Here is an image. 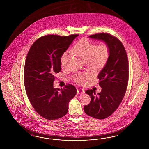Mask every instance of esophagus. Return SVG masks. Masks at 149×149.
Returning <instances> with one entry per match:
<instances>
[{"instance_id": "obj_1", "label": "esophagus", "mask_w": 149, "mask_h": 149, "mask_svg": "<svg viewBox=\"0 0 149 149\" xmlns=\"http://www.w3.org/2000/svg\"><path fill=\"white\" fill-rule=\"evenodd\" d=\"M85 93L84 91L81 89V88H78L77 89V93L78 94H84Z\"/></svg>"}]
</instances>
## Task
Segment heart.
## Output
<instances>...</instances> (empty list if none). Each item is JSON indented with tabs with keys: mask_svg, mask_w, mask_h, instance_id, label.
Segmentation results:
<instances>
[{
	"mask_svg": "<svg viewBox=\"0 0 149 149\" xmlns=\"http://www.w3.org/2000/svg\"><path fill=\"white\" fill-rule=\"evenodd\" d=\"M71 51L86 63L88 67L94 71H98L103 68L106 65L110 56V48L106 43H100L97 45L87 39L80 40L72 49ZM70 52L68 51L64 52L61 56V64L65 66ZM89 74L87 72L78 73L74 75V80L79 84L84 82Z\"/></svg>",
	"mask_w": 149,
	"mask_h": 149,
	"instance_id": "b5f03b06",
	"label": "heart"
}]
</instances>
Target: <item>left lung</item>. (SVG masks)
Instances as JSON below:
<instances>
[{
	"label": "left lung",
	"instance_id": "8db88e82",
	"mask_svg": "<svg viewBox=\"0 0 149 149\" xmlns=\"http://www.w3.org/2000/svg\"><path fill=\"white\" fill-rule=\"evenodd\" d=\"M89 37L104 41L110 48L109 60L98 75L101 92L97 95L92 89L85 92L91 98L90 103L84 106L85 113L103 120L117 109L126 92L129 71L127 55L122 43L114 36L100 33Z\"/></svg>",
	"mask_w": 149,
	"mask_h": 149
}]
</instances>
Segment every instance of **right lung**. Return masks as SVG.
Masks as SVG:
<instances>
[{
  "instance_id": "1",
  "label": "right lung",
  "mask_w": 149,
  "mask_h": 149,
  "mask_svg": "<svg viewBox=\"0 0 149 149\" xmlns=\"http://www.w3.org/2000/svg\"><path fill=\"white\" fill-rule=\"evenodd\" d=\"M79 35H47L38 38L29 50L24 65V83L29 100L45 119L54 120L68 113L69 103L77 94L74 85L54 88L61 71V56Z\"/></svg>"
}]
</instances>
